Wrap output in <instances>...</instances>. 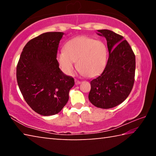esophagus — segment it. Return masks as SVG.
I'll return each mask as SVG.
<instances>
[{
	"mask_svg": "<svg viewBox=\"0 0 156 156\" xmlns=\"http://www.w3.org/2000/svg\"><path fill=\"white\" fill-rule=\"evenodd\" d=\"M80 83L81 82L80 80H76V79H75V84H80Z\"/></svg>",
	"mask_w": 156,
	"mask_h": 156,
	"instance_id": "1",
	"label": "esophagus"
}]
</instances>
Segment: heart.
Returning <instances> with one entry per match:
<instances>
[{"label":"heart","instance_id":"b5f03b06","mask_svg":"<svg viewBox=\"0 0 156 156\" xmlns=\"http://www.w3.org/2000/svg\"><path fill=\"white\" fill-rule=\"evenodd\" d=\"M107 55V48L103 42L87 36H79L67 42L64 51L58 53L56 58L66 74H72L77 61L78 69L83 74L94 77L104 70Z\"/></svg>","mask_w":156,"mask_h":156}]
</instances>
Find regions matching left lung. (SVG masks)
<instances>
[{"mask_svg":"<svg viewBox=\"0 0 156 156\" xmlns=\"http://www.w3.org/2000/svg\"><path fill=\"white\" fill-rule=\"evenodd\" d=\"M98 31L107 39L109 56L103 72L90 82L89 100L96 107L110 109L122 103L133 89L136 57L122 36L108 30Z\"/></svg>","mask_w":156,"mask_h":156,"instance_id":"1","label":"left lung"}]
</instances>
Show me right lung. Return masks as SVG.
<instances>
[{
	"mask_svg": "<svg viewBox=\"0 0 156 156\" xmlns=\"http://www.w3.org/2000/svg\"><path fill=\"white\" fill-rule=\"evenodd\" d=\"M64 33L46 32L25 44L16 67L21 94L34 112L42 115L59 113L69 100L74 79L60 69L56 56Z\"/></svg>",
	"mask_w": 156,
	"mask_h": 156,
	"instance_id": "obj_1",
	"label": "right lung"
}]
</instances>
